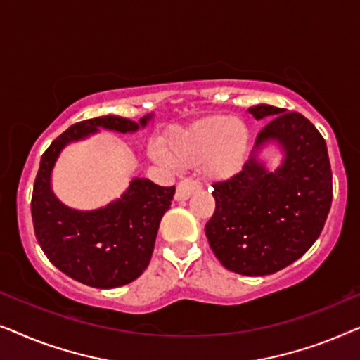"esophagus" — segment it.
Returning a JSON list of instances; mask_svg holds the SVG:
<instances>
[{
	"instance_id": "esophagus-1",
	"label": "esophagus",
	"mask_w": 360,
	"mask_h": 360,
	"mask_svg": "<svg viewBox=\"0 0 360 360\" xmlns=\"http://www.w3.org/2000/svg\"><path fill=\"white\" fill-rule=\"evenodd\" d=\"M201 188L200 181L196 180H181L179 185H176V191H175V200H188L195 191H198Z\"/></svg>"
}]
</instances>
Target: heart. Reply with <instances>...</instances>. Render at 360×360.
<instances>
[{
	"label": "heart",
	"mask_w": 360,
	"mask_h": 360,
	"mask_svg": "<svg viewBox=\"0 0 360 360\" xmlns=\"http://www.w3.org/2000/svg\"><path fill=\"white\" fill-rule=\"evenodd\" d=\"M249 129L228 115H213L175 129L152 155L160 162L188 167L201 162L205 174L216 180L238 174L249 149Z\"/></svg>",
	"instance_id": "heart-1"
}]
</instances>
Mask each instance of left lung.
<instances>
[{
	"instance_id": "1",
	"label": "left lung",
	"mask_w": 360,
	"mask_h": 360,
	"mask_svg": "<svg viewBox=\"0 0 360 360\" xmlns=\"http://www.w3.org/2000/svg\"><path fill=\"white\" fill-rule=\"evenodd\" d=\"M269 120L243 170L213 184L216 210L205 226L221 264L240 275H270L302 257L319 238L333 201V174L326 142L303 115L283 108H249ZM284 150L278 169L258 159L267 141Z\"/></svg>"
}]
</instances>
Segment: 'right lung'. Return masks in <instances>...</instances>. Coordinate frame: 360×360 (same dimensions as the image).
Listing matches in <instances>:
<instances>
[{"label": "right lung", "mask_w": 360, "mask_h": 360, "mask_svg": "<svg viewBox=\"0 0 360 360\" xmlns=\"http://www.w3.org/2000/svg\"><path fill=\"white\" fill-rule=\"evenodd\" d=\"M139 122L121 116H101L77 122L62 132L42 154L34 181L31 213L34 233L47 259L77 282L93 288L131 283L150 262L162 216L170 208L175 186H159L134 179L121 198L93 211L68 208L51 188V175L60 152L73 141L101 129L136 132Z\"/></svg>", "instance_id": "obj_1"}]
</instances>
